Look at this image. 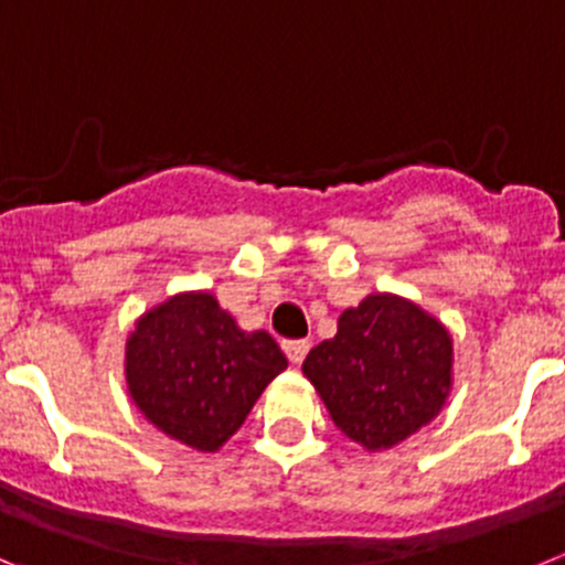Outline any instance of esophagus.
<instances>
[{
	"label": "esophagus",
	"mask_w": 565,
	"mask_h": 565,
	"mask_svg": "<svg viewBox=\"0 0 565 565\" xmlns=\"http://www.w3.org/2000/svg\"><path fill=\"white\" fill-rule=\"evenodd\" d=\"M284 354L289 358V363H301L309 352V340H284Z\"/></svg>",
	"instance_id": "esophagus-1"
}]
</instances>
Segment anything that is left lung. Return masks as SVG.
Instances as JSON below:
<instances>
[{
    "mask_svg": "<svg viewBox=\"0 0 565 565\" xmlns=\"http://www.w3.org/2000/svg\"><path fill=\"white\" fill-rule=\"evenodd\" d=\"M450 360L439 320L396 295H369L340 315L332 340L307 354L303 374L349 439L383 450L439 414Z\"/></svg>",
    "mask_w": 565,
    "mask_h": 565,
    "instance_id": "obj_1",
    "label": "left lung"
}]
</instances>
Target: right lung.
<instances>
[{
  "label": "right lung",
  "mask_w": 565,
  "mask_h": 565,
  "mask_svg": "<svg viewBox=\"0 0 565 565\" xmlns=\"http://www.w3.org/2000/svg\"><path fill=\"white\" fill-rule=\"evenodd\" d=\"M287 369L267 332H242L207 292L177 295L137 320L126 377L137 408L196 450L225 445Z\"/></svg>",
  "instance_id": "add662e5"
}]
</instances>
